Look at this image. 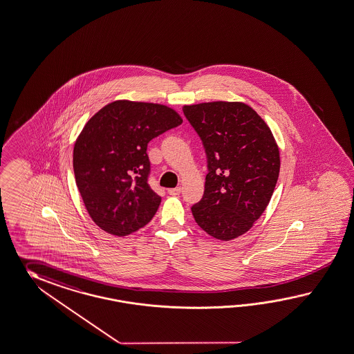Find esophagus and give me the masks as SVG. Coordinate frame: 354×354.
Returning a JSON list of instances; mask_svg holds the SVG:
<instances>
[{"instance_id": "obj_1", "label": "esophagus", "mask_w": 354, "mask_h": 354, "mask_svg": "<svg viewBox=\"0 0 354 354\" xmlns=\"http://www.w3.org/2000/svg\"><path fill=\"white\" fill-rule=\"evenodd\" d=\"M167 192H169L170 196H179V194H180L181 188L180 187H178V188H170Z\"/></svg>"}]
</instances>
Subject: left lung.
Instances as JSON below:
<instances>
[{
	"mask_svg": "<svg viewBox=\"0 0 354 354\" xmlns=\"http://www.w3.org/2000/svg\"><path fill=\"white\" fill-rule=\"evenodd\" d=\"M207 155L203 198L196 223L218 241L247 233L265 212L280 171V152L265 120L243 102L184 104Z\"/></svg>",
	"mask_w": 354,
	"mask_h": 354,
	"instance_id": "1",
	"label": "left lung"
}]
</instances>
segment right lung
<instances>
[{"instance_id": "1", "label": "right lung", "mask_w": 354, "mask_h": 354, "mask_svg": "<svg viewBox=\"0 0 354 354\" xmlns=\"http://www.w3.org/2000/svg\"><path fill=\"white\" fill-rule=\"evenodd\" d=\"M183 122L165 104L118 100L86 121L74 145L79 193L95 224L125 236L148 224L161 197L148 185L151 139Z\"/></svg>"}]
</instances>
